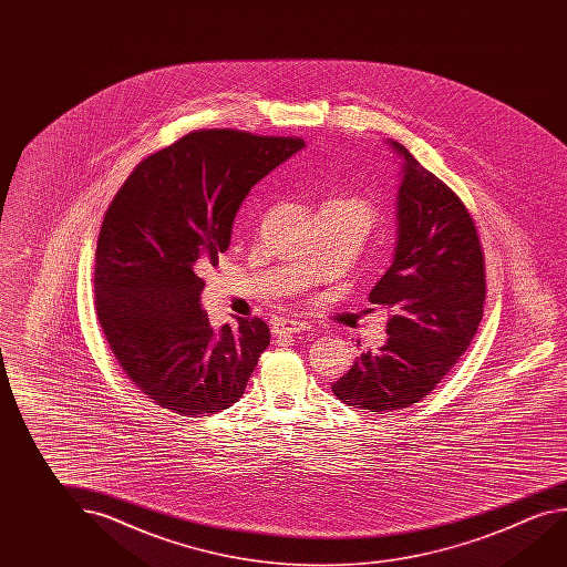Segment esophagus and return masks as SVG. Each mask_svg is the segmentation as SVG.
Instances as JSON below:
<instances>
[{
    "instance_id": "obj_1",
    "label": "esophagus",
    "mask_w": 567,
    "mask_h": 567,
    "mask_svg": "<svg viewBox=\"0 0 567 567\" xmlns=\"http://www.w3.org/2000/svg\"><path fill=\"white\" fill-rule=\"evenodd\" d=\"M305 330H310V324L305 322V320H297V318L282 320V322L275 324V328H272V332L277 336L297 334V332H305Z\"/></svg>"
}]
</instances>
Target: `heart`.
I'll list each match as a JSON object with an SVG mask.
<instances>
[{"mask_svg": "<svg viewBox=\"0 0 567 567\" xmlns=\"http://www.w3.org/2000/svg\"><path fill=\"white\" fill-rule=\"evenodd\" d=\"M324 204L332 205H342V207H348V209H353V212H358V214H362L368 221L372 219V205L368 204L365 199L362 197H358V195H334V197H330V199H326Z\"/></svg>", "mask_w": 567, "mask_h": 567, "instance_id": "b5f03b06", "label": "heart"}]
</instances>
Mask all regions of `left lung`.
Wrapping results in <instances>:
<instances>
[{"label":"left lung","instance_id":"1","mask_svg":"<svg viewBox=\"0 0 567 567\" xmlns=\"http://www.w3.org/2000/svg\"><path fill=\"white\" fill-rule=\"evenodd\" d=\"M391 146L403 159L398 247L370 292L373 307L391 312L390 338L332 383L338 400L373 413L427 398L473 342L486 300L483 245L468 209L403 144Z\"/></svg>","mask_w":567,"mask_h":567}]
</instances>
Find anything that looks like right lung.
<instances>
[{"mask_svg":"<svg viewBox=\"0 0 567 567\" xmlns=\"http://www.w3.org/2000/svg\"><path fill=\"white\" fill-rule=\"evenodd\" d=\"M305 140L194 131L142 159L112 197L94 257V308L112 355L148 400L182 417L231 408L270 342L260 318L219 332L199 307L260 177Z\"/></svg>","mask_w":567,"mask_h":567,"instance_id":"obj_1","label":"right lung"}]
</instances>
